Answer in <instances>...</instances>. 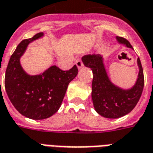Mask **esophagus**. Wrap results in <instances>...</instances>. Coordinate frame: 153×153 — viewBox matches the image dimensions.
<instances>
[{
    "instance_id": "34e87169",
    "label": "esophagus",
    "mask_w": 153,
    "mask_h": 153,
    "mask_svg": "<svg viewBox=\"0 0 153 153\" xmlns=\"http://www.w3.org/2000/svg\"><path fill=\"white\" fill-rule=\"evenodd\" d=\"M75 64H76L77 68H78L79 70V69H81V68H82V66H83V64H82V61H81V60H80V59L77 60L76 62H75Z\"/></svg>"
}]
</instances>
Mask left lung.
Returning a JSON list of instances; mask_svg holds the SVG:
<instances>
[{"label":"left lung","mask_w":153,"mask_h":153,"mask_svg":"<svg viewBox=\"0 0 153 153\" xmlns=\"http://www.w3.org/2000/svg\"><path fill=\"white\" fill-rule=\"evenodd\" d=\"M119 45L131 49V45L122 37H116ZM82 62L86 67L93 73L91 98L95 110L106 118H118L123 117L135 107L143 92L144 85L143 71L140 58L137 59L139 73L134 84L131 88L124 89L112 82L104 63V57L100 54L86 55Z\"/></svg>","instance_id":"8db88e82"}]
</instances>
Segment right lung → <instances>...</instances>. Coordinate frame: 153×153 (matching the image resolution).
Segmentation results:
<instances>
[{"label": "right lung", "mask_w": 153, "mask_h": 153, "mask_svg": "<svg viewBox=\"0 0 153 153\" xmlns=\"http://www.w3.org/2000/svg\"><path fill=\"white\" fill-rule=\"evenodd\" d=\"M44 36L36 34L22 40L10 57L5 71L4 88L14 108L33 120H42L57 112L68 85L78 74L75 65L67 71L52 65L43 73L30 75L23 70L20 59L30 43Z\"/></svg>", "instance_id": "1"}]
</instances>
